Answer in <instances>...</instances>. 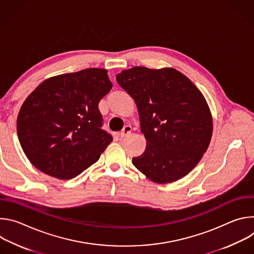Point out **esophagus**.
<instances>
[{
    "instance_id": "1",
    "label": "esophagus",
    "mask_w": 254,
    "mask_h": 254,
    "mask_svg": "<svg viewBox=\"0 0 254 254\" xmlns=\"http://www.w3.org/2000/svg\"><path fill=\"white\" fill-rule=\"evenodd\" d=\"M130 132H131V127H130L129 126H127V127H125L124 129L121 131L120 135H121V137H127V136H128V135L130 134Z\"/></svg>"
}]
</instances>
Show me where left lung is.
I'll return each mask as SVG.
<instances>
[{"label":"left lung","instance_id":"obj_1","mask_svg":"<svg viewBox=\"0 0 254 254\" xmlns=\"http://www.w3.org/2000/svg\"><path fill=\"white\" fill-rule=\"evenodd\" d=\"M117 81L133 98L147 139L133 166L159 184L189 174L212 136V117L201 91L174 68L135 66L122 71Z\"/></svg>","mask_w":254,"mask_h":254}]
</instances>
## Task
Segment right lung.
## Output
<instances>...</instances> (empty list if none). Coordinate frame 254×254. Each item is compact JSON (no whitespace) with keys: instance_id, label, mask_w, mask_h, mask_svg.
Listing matches in <instances>:
<instances>
[{"instance_id":"obj_1","label":"right lung","mask_w":254,"mask_h":254,"mask_svg":"<svg viewBox=\"0 0 254 254\" xmlns=\"http://www.w3.org/2000/svg\"><path fill=\"white\" fill-rule=\"evenodd\" d=\"M112 87L107 70L88 68L48 78L26 98L17 133L34 167L69 180L98 161L113 141L98 110Z\"/></svg>"}]
</instances>
